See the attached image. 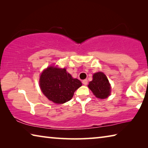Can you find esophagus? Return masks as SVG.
Segmentation results:
<instances>
[{"label":"esophagus","mask_w":148,"mask_h":148,"mask_svg":"<svg viewBox=\"0 0 148 148\" xmlns=\"http://www.w3.org/2000/svg\"><path fill=\"white\" fill-rule=\"evenodd\" d=\"M82 83H83V84H84L85 86H86V85H87V84H88L87 79H84L83 81H82Z\"/></svg>","instance_id":"obj_1"}]
</instances>
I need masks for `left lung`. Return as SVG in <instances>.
Listing matches in <instances>:
<instances>
[{
  "label": "left lung",
  "instance_id": "obj_1",
  "mask_svg": "<svg viewBox=\"0 0 148 148\" xmlns=\"http://www.w3.org/2000/svg\"><path fill=\"white\" fill-rule=\"evenodd\" d=\"M88 87L95 97L101 99L107 98L111 92V87L108 79L102 72L93 74L92 80L89 83Z\"/></svg>",
  "mask_w": 148,
  "mask_h": 148
}]
</instances>
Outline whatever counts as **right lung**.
Instances as JSON below:
<instances>
[{"label":"right lung","instance_id":"1","mask_svg":"<svg viewBox=\"0 0 148 148\" xmlns=\"http://www.w3.org/2000/svg\"><path fill=\"white\" fill-rule=\"evenodd\" d=\"M39 83L43 94L56 104L69 101L76 90L82 85L79 79L73 78L66 69L56 66H49L45 69L40 77Z\"/></svg>","mask_w":148,"mask_h":148}]
</instances>
